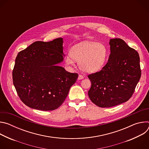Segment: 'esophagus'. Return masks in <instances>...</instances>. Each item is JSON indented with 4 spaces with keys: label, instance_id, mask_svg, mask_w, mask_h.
Wrapping results in <instances>:
<instances>
[{
    "label": "esophagus",
    "instance_id": "34e87169",
    "mask_svg": "<svg viewBox=\"0 0 149 149\" xmlns=\"http://www.w3.org/2000/svg\"><path fill=\"white\" fill-rule=\"evenodd\" d=\"M83 78H84V76H83V75H81V74H79V75H78V79H83Z\"/></svg>",
    "mask_w": 149,
    "mask_h": 149
}]
</instances>
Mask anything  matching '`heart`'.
<instances>
[{
	"label": "heart",
	"mask_w": 149,
	"mask_h": 149,
	"mask_svg": "<svg viewBox=\"0 0 149 149\" xmlns=\"http://www.w3.org/2000/svg\"><path fill=\"white\" fill-rule=\"evenodd\" d=\"M107 57V49L102 44L87 41L81 42L71 51V56L66 58L68 64L73 65L74 59L79 68L86 72H94L104 65Z\"/></svg>",
	"instance_id": "b5f03b06"
}]
</instances>
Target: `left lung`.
Returning a JSON list of instances; mask_svg holds the SVG:
<instances>
[{
	"mask_svg": "<svg viewBox=\"0 0 149 149\" xmlns=\"http://www.w3.org/2000/svg\"><path fill=\"white\" fill-rule=\"evenodd\" d=\"M110 55L100 71L88 75L91 82L88 91L91 101L102 108H109L128 101L141 77L138 52L121 39L110 41Z\"/></svg>",
	"mask_w": 149,
	"mask_h": 149,
	"instance_id": "1",
	"label": "left lung"
}]
</instances>
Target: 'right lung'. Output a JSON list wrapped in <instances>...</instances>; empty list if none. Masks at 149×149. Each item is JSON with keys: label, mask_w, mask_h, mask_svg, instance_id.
I'll return each mask as SVG.
<instances>
[{"label": "right lung", "mask_w": 149, "mask_h": 149, "mask_svg": "<svg viewBox=\"0 0 149 149\" xmlns=\"http://www.w3.org/2000/svg\"><path fill=\"white\" fill-rule=\"evenodd\" d=\"M63 39L36 41L20 51L12 72L17 94L29 107L52 111L67 98L78 74L56 64L63 61Z\"/></svg>", "instance_id": "obj_1"}]
</instances>
